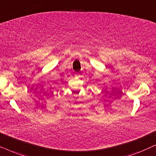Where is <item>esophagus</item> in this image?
<instances>
[{"mask_svg":"<svg viewBox=\"0 0 156 156\" xmlns=\"http://www.w3.org/2000/svg\"><path fill=\"white\" fill-rule=\"evenodd\" d=\"M78 74H76V75H78Z\"/></svg>","mask_w":156,"mask_h":156,"instance_id":"34e87169","label":"esophagus"}]
</instances>
